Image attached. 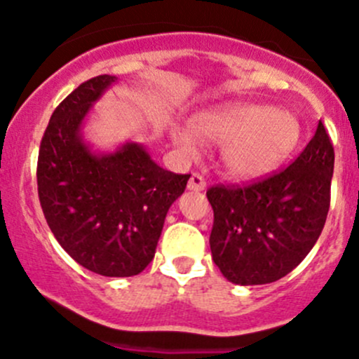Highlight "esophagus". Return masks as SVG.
Returning a JSON list of instances; mask_svg holds the SVG:
<instances>
[{
    "instance_id": "1",
    "label": "esophagus",
    "mask_w": 359,
    "mask_h": 359,
    "mask_svg": "<svg viewBox=\"0 0 359 359\" xmlns=\"http://www.w3.org/2000/svg\"><path fill=\"white\" fill-rule=\"evenodd\" d=\"M205 188V181L202 178V175L198 172H191L190 180H188V190H194V191H201Z\"/></svg>"
}]
</instances>
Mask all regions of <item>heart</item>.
<instances>
[{
	"instance_id": "obj_1",
	"label": "heart",
	"mask_w": 359,
	"mask_h": 359,
	"mask_svg": "<svg viewBox=\"0 0 359 359\" xmlns=\"http://www.w3.org/2000/svg\"><path fill=\"white\" fill-rule=\"evenodd\" d=\"M195 136L223 144L222 161L236 180H257L283 164L300 141V123L290 113L265 104H225L205 109L191 120ZM172 141L184 154L197 151L194 134L172 130Z\"/></svg>"
}]
</instances>
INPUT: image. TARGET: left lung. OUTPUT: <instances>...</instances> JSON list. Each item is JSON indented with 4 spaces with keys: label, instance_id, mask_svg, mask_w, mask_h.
Segmentation results:
<instances>
[{
    "label": "left lung",
    "instance_id": "left-lung-1",
    "mask_svg": "<svg viewBox=\"0 0 359 359\" xmlns=\"http://www.w3.org/2000/svg\"><path fill=\"white\" fill-rule=\"evenodd\" d=\"M333 144L319 120L295 162L246 187L208 190L215 212L209 246L233 285H267L285 278L321 236L330 209Z\"/></svg>",
    "mask_w": 359,
    "mask_h": 359
}]
</instances>
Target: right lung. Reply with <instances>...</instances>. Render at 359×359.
<instances>
[{
  "label": "right lung",
  "mask_w": 359,
  "mask_h": 359,
  "mask_svg": "<svg viewBox=\"0 0 359 359\" xmlns=\"http://www.w3.org/2000/svg\"><path fill=\"white\" fill-rule=\"evenodd\" d=\"M116 81L99 74L52 113L38 155V197L57 243L81 267L130 278L154 260L165 215L190 175L151 161L140 143L95 154L81 136L94 102Z\"/></svg>",
  "instance_id": "1"
}]
</instances>
